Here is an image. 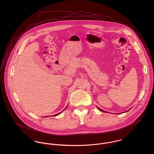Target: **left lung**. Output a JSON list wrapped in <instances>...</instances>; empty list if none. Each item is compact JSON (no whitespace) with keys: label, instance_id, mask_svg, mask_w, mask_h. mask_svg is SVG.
Instances as JSON below:
<instances>
[{"label":"left lung","instance_id":"obj_1","mask_svg":"<svg viewBox=\"0 0 154 154\" xmlns=\"http://www.w3.org/2000/svg\"><path fill=\"white\" fill-rule=\"evenodd\" d=\"M97 108H98V109H99V110H100V111H102V112H106V111H104V110H102V109H100V108H99V107H97ZM131 110V109H129V110H128V111H129V110Z\"/></svg>","mask_w":154,"mask_h":154}]
</instances>
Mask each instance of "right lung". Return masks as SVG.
<instances>
[{
	"label": "right lung",
	"instance_id": "1",
	"mask_svg": "<svg viewBox=\"0 0 154 154\" xmlns=\"http://www.w3.org/2000/svg\"><path fill=\"white\" fill-rule=\"evenodd\" d=\"M67 107H66V108H65L64 110H63V111H64V110H65L66 108H67ZM62 111H61L60 112H59V113H58V114H55V115H53V116H58V115H59V114H60V113H61ZM47 117H48V116H47ZM45 117H46V116H45Z\"/></svg>",
	"mask_w": 154,
	"mask_h": 154
}]
</instances>
